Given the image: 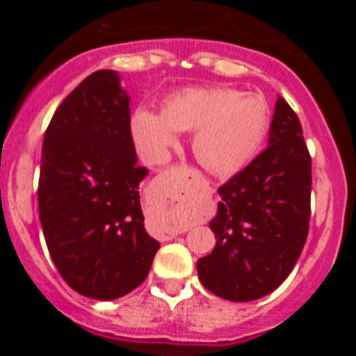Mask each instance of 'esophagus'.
I'll list each match as a JSON object with an SVG mask.
<instances>
[{
  "label": "esophagus",
  "mask_w": 356,
  "mask_h": 356,
  "mask_svg": "<svg viewBox=\"0 0 356 356\" xmlns=\"http://www.w3.org/2000/svg\"><path fill=\"white\" fill-rule=\"evenodd\" d=\"M180 232H185V229H180ZM176 234H178V232H172V234L165 235V237H168V238H171V237H175V235H176Z\"/></svg>",
  "instance_id": "34e87169"
}]
</instances>
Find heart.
<instances>
[{"label": "heart", "instance_id": "1", "mask_svg": "<svg viewBox=\"0 0 356 356\" xmlns=\"http://www.w3.org/2000/svg\"><path fill=\"white\" fill-rule=\"evenodd\" d=\"M271 124V112L260 94L207 87L185 89L163 99L160 114L135 110L130 134L144 162L169 159L178 131H193L191 147L201 168L213 176H232L259 153Z\"/></svg>", "mask_w": 356, "mask_h": 356}]
</instances>
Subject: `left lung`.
<instances>
[{"label": "left lung", "mask_w": 356, "mask_h": 356, "mask_svg": "<svg viewBox=\"0 0 356 356\" xmlns=\"http://www.w3.org/2000/svg\"><path fill=\"white\" fill-rule=\"evenodd\" d=\"M267 144L219 187L221 201L210 221L216 248L197 260L200 282L222 300L271 294L291 275L307 241L312 160L300 119L282 96Z\"/></svg>", "instance_id": "left-lung-1"}]
</instances>
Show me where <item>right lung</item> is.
<instances>
[{
    "mask_svg": "<svg viewBox=\"0 0 356 356\" xmlns=\"http://www.w3.org/2000/svg\"><path fill=\"white\" fill-rule=\"evenodd\" d=\"M130 134V96L112 69L85 78L53 114L44 135L39 217L65 284L99 301L146 280L160 244L144 228Z\"/></svg>",
    "mask_w": 356,
    "mask_h": 356,
    "instance_id": "right-lung-1",
    "label": "right lung"
}]
</instances>
